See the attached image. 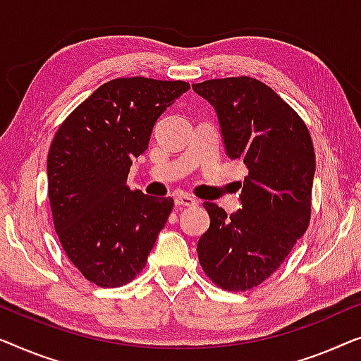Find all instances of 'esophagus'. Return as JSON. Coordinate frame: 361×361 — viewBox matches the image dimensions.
Wrapping results in <instances>:
<instances>
[{
  "label": "esophagus",
  "mask_w": 361,
  "mask_h": 361,
  "mask_svg": "<svg viewBox=\"0 0 361 361\" xmlns=\"http://www.w3.org/2000/svg\"><path fill=\"white\" fill-rule=\"evenodd\" d=\"M175 204L178 206V207H192V206H196L197 202H196V200L192 196H190V195H176L175 196Z\"/></svg>",
  "instance_id": "34e87169"
}]
</instances>
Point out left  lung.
Here are the masks:
<instances>
[{"label": "left lung", "mask_w": 361, "mask_h": 361, "mask_svg": "<svg viewBox=\"0 0 361 361\" xmlns=\"http://www.w3.org/2000/svg\"><path fill=\"white\" fill-rule=\"evenodd\" d=\"M192 90L219 119L226 152L248 175L242 209L227 217L204 202L209 229L197 258L209 280L226 291H247L280 268L311 221L316 155L311 134L291 106L252 77L206 80Z\"/></svg>", "instance_id": "8db88e82"}]
</instances>
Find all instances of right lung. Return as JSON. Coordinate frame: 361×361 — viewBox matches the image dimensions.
<instances>
[{"mask_svg": "<svg viewBox=\"0 0 361 361\" xmlns=\"http://www.w3.org/2000/svg\"><path fill=\"white\" fill-rule=\"evenodd\" d=\"M188 90L181 80H111L54 137L47 181L55 231L70 262L101 288L139 275L173 209L171 197L132 191L128 175L155 121Z\"/></svg>", "mask_w": 361, "mask_h": 361, "instance_id": "1", "label": "right lung"}]
</instances>
